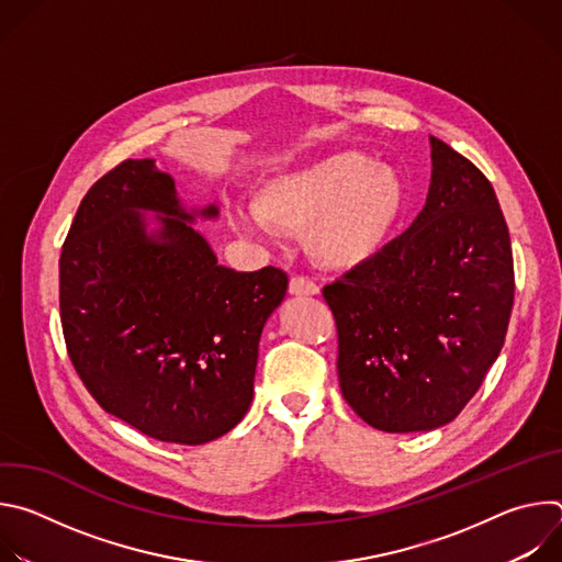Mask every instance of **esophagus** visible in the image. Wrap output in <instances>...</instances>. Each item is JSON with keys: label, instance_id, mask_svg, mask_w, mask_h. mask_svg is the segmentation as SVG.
Here are the masks:
<instances>
[{"label": "esophagus", "instance_id": "esophagus-1", "mask_svg": "<svg viewBox=\"0 0 562 562\" xmlns=\"http://www.w3.org/2000/svg\"><path fill=\"white\" fill-rule=\"evenodd\" d=\"M289 293L295 297H308V295H317L319 286L315 282H311L308 278H291L289 282Z\"/></svg>", "mask_w": 562, "mask_h": 562}]
</instances>
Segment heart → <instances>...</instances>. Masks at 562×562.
<instances>
[{"label": "heart", "instance_id": "1", "mask_svg": "<svg viewBox=\"0 0 562 562\" xmlns=\"http://www.w3.org/2000/svg\"><path fill=\"white\" fill-rule=\"evenodd\" d=\"M405 202V180L393 167L342 148L267 178L254 195V211H235L233 224L245 233H267L269 226L304 231L315 265L351 271L384 251Z\"/></svg>", "mask_w": 562, "mask_h": 562}]
</instances>
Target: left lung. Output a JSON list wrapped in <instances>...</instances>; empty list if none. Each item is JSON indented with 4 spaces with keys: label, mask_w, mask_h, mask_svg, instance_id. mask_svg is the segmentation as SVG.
I'll return each instance as SVG.
<instances>
[{
    "label": "left lung",
    "mask_w": 562,
    "mask_h": 562,
    "mask_svg": "<svg viewBox=\"0 0 562 562\" xmlns=\"http://www.w3.org/2000/svg\"><path fill=\"white\" fill-rule=\"evenodd\" d=\"M412 226L325 286L351 409L389 434L451 423L496 362L514 306V258L492 182L438 137Z\"/></svg>",
    "instance_id": "8db88e82"
}]
</instances>
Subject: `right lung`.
<instances>
[{
  "instance_id": "right-lung-1",
  "label": "right lung",
  "mask_w": 562,
  "mask_h": 562,
  "mask_svg": "<svg viewBox=\"0 0 562 562\" xmlns=\"http://www.w3.org/2000/svg\"><path fill=\"white\" fill-rule=\"evenodd\" d=\"M217 215L187 206L155 159H126L89 189L61 247L70 362L106 414L159 442L204 445L245 418L286 293L280 269L217 265L193 226Z\"/></svg>"
}]
</instances>
